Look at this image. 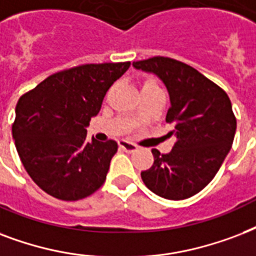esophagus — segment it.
Instances as JSON below:
<instances>
[{"label": "esophagus", "instance_id": "obj_1", "mask_svg": "<svg viewBox=\"0 0 256 256\" xmlns=\"http://www.w3.org/2000/svg\"><path fill=\"white\" fill-rule=\"evenodd\" d=\"M118 146H120L122 150H126V152H134V150H138V146H136V144H134V142H126V140H120V142H118Z\"/></svg>", "mask_w": 256, "mask_h": 256}]
</instances>
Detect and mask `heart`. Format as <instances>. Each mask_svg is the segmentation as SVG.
Returning <instances> with one entry per match:
<instances>
[{"label":"heart","instance_id":"heart-1","mask_svg":"<svg viewBox=\"0 0 256 256\" xmlns=\"http://www.w3.org/2000/svg\"><path fill=\"white\" fill-rule=\"evenodd\" d=\"M142 88H159V85L156 84L154 80H148V81H146V84H144V86H142Z\"/></svg>","mask_w":256,"mask_h":256}]
</instances>
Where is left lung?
Segmentation results:
<instances>
[{"mask_svg": "<svg viewBox=\"0 0 256 256\" xmlns=\"http://www.w3.org/2000/svg\"><path fill=\"white\" fill-rule=\"evenodd\" d=\"M154 73L170 93L166 122L174 126L176 142L170 154L152 150L155 162L142 172L146 187L164 199L183 200L215 178L231 150L236 118L227 93L195 68L170 57L134 62Z\"/></svg>", "mask_w": 256, "mask_h": 256, "instance_id": "obj_1", "label": "left lung"}]
</instances>
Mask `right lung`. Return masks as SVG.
Returning <instances> with one entry per match:
<instances>
[{
    "instance_id": "1",
    "label": "right lung",
    "mask_w": 256,
    "mask_h": 256,
    "mask_svg": "<svg viewBox=\"0 0 256 256\" xmlns=\"http://www.w3.org/2000/svg\"><path fill=\"white\" fill-rule=\"evenodd\" d=\"M130 62L85 64L61 70L20 97L12 126L33 182L53 198L84 199L104 184L118 152L114 140L86 142V126Z\"/></svg>"
}]
</instances>
